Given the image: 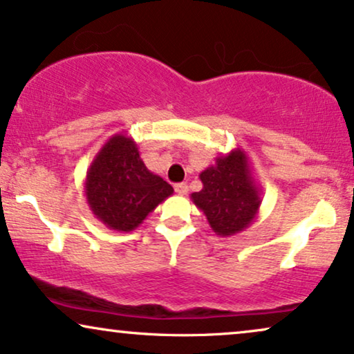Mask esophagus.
Instances as JSON below:
<instances>
[{"mask_svg": "<svg viewBox=\"0 0 354 354\" xmlns=\"http://www.w3.org/2000/svg\"><path fill=\"white\" fill-rule=\"evenodd\" d=\"M174 191H176V194L185 196L187 192V185H186V183H178V185L174 186Z\"/></svg>", "mask_w": 354, "mask_h": 354, "instance_id": "34e87169", "label": "esophagus"}]
</instances>
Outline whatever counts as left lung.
<instances>
[{
	"mask_svg": "<svg viewBox=\"0 0 354 354\" xmlns=\"http://www.w3.org/2000/svg\"><path fill=\"white\" fill-rule=\"evenodd\" d=\"M199 178L203 189L192 192L191 199L204 212L210 229L221 236H230L252 225L263 199L243 150L234 149L217 156L216 163Z\"/></svg>",
	"mask_w": 354,
	"mask_h": 354,
	"instance_id": "8db88e82",
	"label": "left lung"
}]
</instances>
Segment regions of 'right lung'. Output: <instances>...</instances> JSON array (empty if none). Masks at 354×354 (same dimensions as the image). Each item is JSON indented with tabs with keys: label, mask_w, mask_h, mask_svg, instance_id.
I'll return each mask as SVG.
<instances>
[{
	"label": "right lung",
	"mask_w": 354,
	"mask_h": 354,
	"mask_svg": "<svg viewBox=\"0 0 354 354\" xmlns=\"http://www.w3.org/2000/svg\"><path fill=\"white\" fill-rule=\"evenodd\" d=\"M173 187L153 174L140 158L136 140L115 133L101 147L84 180L86 203L107 229L136 230Z\"/></svg>",
	"instance_id": "obj_1"
}]
</instances>
